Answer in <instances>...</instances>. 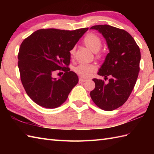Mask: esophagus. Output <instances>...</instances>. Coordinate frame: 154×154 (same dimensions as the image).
<instances>
[{
  "label": "esophagus",
  "instance_id": "esophagus-1",
  "mask_svg": "<svg viewBox=\"0 0 154 154\" xmlns=\"http://www.w3.org/2000/svg\"><path fill=\"white\" fill-rule=\"evenodd\" d=\"M79 83H83V82H85V81H87V79H83V78H79Z\"/></svg>",
  "mask_w": 154,
  "mask_h": 154
}]
</instances>
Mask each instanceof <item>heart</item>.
<instances>
[{
  "mask_svg": "<svg viewBox=\"0 0 154 154\" xmlns=\"http://www.w3.org/2000/svg\"><path fill=\"white\" fill-rule=\"evenodd\" d=\"M84 44L94 53L99 51L102 46V41L98 35L94 34H87L84 38ZM73 55L75 53V48H73L70 51ZM96 67L93 65L81 64L75 68V71L77 75L82 77H89L92 72L94 71Z\"/></svg>",
  "mask_w": 154,
  "mask_h": 154,
  "instance_id": "1",
  "label": "heart"
}]
</instances>
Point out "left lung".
Masks as SVG:
<instances>
[{"label":"left lung","mask_w":154,"mask_h":154,"mask_svg":"<svg viewBox=\"0 0 154 154\" xmlns=\"http://www.w3.org/2000/svg\"><path fill=\"white\" fill-rule=\"evenodd\" d=\"M90 29L103 35L109 51L97 74L104 79L110 77L107 83L93 79L95 88L90 95L100 109L113 110L124 104L135 86L140 71V50L134 39L125 30L106 24Z\"/></svg>","instance_id":"left-lung-1"}]
</instances>
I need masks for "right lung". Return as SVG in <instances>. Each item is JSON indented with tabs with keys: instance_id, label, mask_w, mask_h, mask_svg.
I'll list each match as a JSON object with an SVG mask.
<instances>
[{
	"instance_id": "obj_1",
	"label": "right lung",
	"mask_w": 154,
	"mask_h": 154,
	"mask_svg": "<svg viewBox=\"0 0 154 154\" xmlns=\"http://www.w3.org/2000/svg\"><path fill=\"white\" fill-rule=\"evenodd\" d=\"M88 29H42L22 42L18 55L22 83L38 105L47 109L60 106L77 84V75L65 66L70 63V51ZM60 69L64 75L54 78L53 72Z\"/></svg>"
}]
</instances>
